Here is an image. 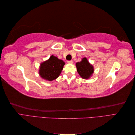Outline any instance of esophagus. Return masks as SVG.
I'll return each instance as SVG.
<instances>
[{"label": "esophagus", "instance_id": "obj_1", "mask_svg": "<svg viewBox=\"0 0 135 135\" xmlns=\"http://www.w3.org/2000/svg\"><path fill=\"white\" fill-rule=\"evenodd\" d=\"M73 61L72 60H70V61H68V64H73Z\"/></svg>", "mask_w": 135, "mask_h": 135}]
</instances>
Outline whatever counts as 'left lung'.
<instances>
[{"mask_svg": "<svg viewBox=\"0 0 135 135\" xmlns=\"http://www.w3.org/2000/svg\"><path fill=\"white\" fill-rule=\"evenodd\" d=\"M77 71L83 79H88L93 74L94 69L92 65L88 62L87 59L84 57L80 62L76 64Z\"/></svg>", "mask_w": 135, "mask_h": 135, "instance_id": "8db88e82", "label": "left lung"}]
</instances>
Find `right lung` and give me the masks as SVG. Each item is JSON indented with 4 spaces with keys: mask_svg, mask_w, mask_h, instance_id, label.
I'll return each instance as SVG.
<instances>
[{
    "mask_svg": "<svg viewBox=\"0 0 135 135\" xmlns=\"http://www.w3.org/2000/svg\"><path fill=\"white\" fill-rule=\"evenodd\" d=\"M64 65L62 60L52 55L50 59L40 65L39 74L44 79L49 81L55 80L61 74Z\"/></svg>",
    "mask_w": 135,
    "mask_h": 135,
    "instance_id": "obj_1",
    "label": "right lung"
}]
</instances>
